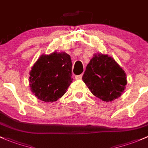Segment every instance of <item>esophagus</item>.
<instances>
[{
	"mask_svg": "<svg viewBox=\"0 0 148 148\" xmlns=\"http://www.w3.org/2000/svg\"><path fill=\"white\" fill-rule=\"evenodd\" d=\"M75 79L77 80H80V79H82V74H80V75H77L75 77Z\"/></svg>",
	"mask_w": 148,
	"mask_h": 148,
	"instance_id": "obj_1",
	"label": "esophagus"
}]
</instances>
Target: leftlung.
<instances>
[{
	"instance_id": "obj_1",
	"label": "left lung",
	"mask_w": 148,
	"mask_h": 148,
	"mask_svg": "<svg viewBox=\"0 0 148 148\" xmlns=\"http://www.w3.org/2000/svg\"><path fill=\"white\" fill-rule=\"evenodd\" d=\"M82 79L95 96L106 102L119 99L127 84L122 67L113 57L102 53L94 54Z\"/></svg>"
}]
</instances>
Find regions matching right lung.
<instances>
[{
  "mask_svg": "<svg viewBox=\"0 0 148 148\" xmlns=\"http://www.w3.org/2000/svg\"><path fill=\"white\" fill-rule=\"evenodd\" d=\"M72 63L64 52L42 54L29 71L32 93L45 102H54L62 97L72 82Z\"/></svg>",
  "mask_w": 148,
  "mask_h": 148,
  "instance_id": "obj_1",
  "label": "right lung"
}]
</instances>
